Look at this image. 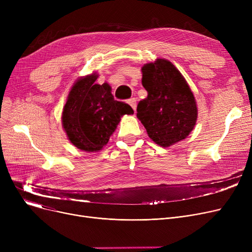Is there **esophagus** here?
<instances>
[{
  "label": "esophagus",
  "instance_id": "1",
  "mask_svg": "<svg viewBox=\"0 0 252 252\" xmlns=\"http://www.w3.org/2000/svg\"><path fill=\"white\" fill-rule=\"evenodd\" d=\"M127 103L131 106V108H133L134 110H136V108H137V100L135 98H130L129 100H127Z\"/></svg>",
  "mask_w": 252,
  "mask_h": 252
}]
</instances>
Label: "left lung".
<instances>
[{
    "label": "left lung",
    "instance_id": "obj_1",
    "mask_svg": "<svg viewBox=\"0 0 252 252\" xmlns=\"http://www.w3.org/2000/svg\"><path fill=\"white\" fill-rule=\"evenodd\" d=\"M142 74V85L148 96L139 102L137 117L149 138L165 148L186 139L198 115L196 100L186 79L163 58L145 64Z\"/></svg>",
    "mask_w": 252,
    "mask_h": 252
}]
</instances>
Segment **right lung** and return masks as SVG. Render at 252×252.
<instances>
[{
  "label": "right lung",
  "instance_id": "obj_1",
  "mask_svg": "<svg viewBox=\"0 0 252 252\" xmlns=\"http://www.w3.org/2000/svg\"><path fill=\"white\" fill-rule=\"evenodd\" d=\"M96 72L73 84L62 112V126L70 143L86 152H98L108 143L128 104L114 100L109 84H96Z\"/></svg>",
  "mask_w": 252,
  "mask_h": 252
}]
</instances>
